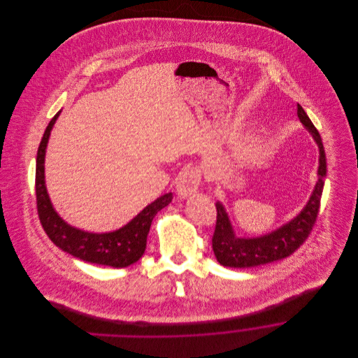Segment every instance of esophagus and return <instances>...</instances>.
<instances>
[{"label":"esophagus","mask_w":358,"mask_h":358,"mask_svg":"<svg viewBox=\"0 0 358 358\" xmlns=\"http://www.w3.org/2000/svg\"><path fill=\"white\" fill-rule=\"evenodd\" d=\"M200 180H201V175L196 169H187L182 172L176 186L179 196L183 199L193 196L200 187Z\"/></svg>","instance_id":"esophagus-1"}]
</instances>
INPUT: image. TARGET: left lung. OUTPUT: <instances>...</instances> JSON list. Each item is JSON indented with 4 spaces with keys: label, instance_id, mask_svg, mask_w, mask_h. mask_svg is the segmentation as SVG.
Returning a JSON list of instances; mask_svg holds the SVG:
<instances>
[{
    "label": "left lung",
    "instance_id": "8db88e82",
    "mask_svg": "<svg viewBox=\"0 0 358 358\" xmlns=\"http://www.w3.org/2000/svg\"><path fill=\"white\" fill-rule=\"evenodd\" d=\"M296 113L301 122L311 132L320 149L318 182L315 189L305 209L294 220L281 229L257 238H237L231 230L224 208L216 203V224L212 236V250L217 262L226 267H255L292 255L306 241L315 224L324 189V178L327 175V158L321 136L299 103L296 106Z\"/></svg>",
    "mask_w": 358,
    "mask_h": 358
}]
</instances>
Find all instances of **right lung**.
Wrapping results in <instances>:
<instances>
[{"label": "right lung", "instance_id": "right-lung-1", "mask_svg": "<svg viewBox=\"0 0 358 358\" xmlns=\"http://www.w3.org/2000/svg\"><path fill=\"white\" fill-rule=\"evenodd\" d=\"M59 113L55 114L44 132L36 164V201L43 229L55 245L84 262L111 267L131 266L145 254L153 217L158 210L171 203L172 194L168 193L161 196L122 229L111 233H88L64 223L52 208L44 180L45 149L52 127Z\"/></svg>", "mask_w": 358, "mask_h": 358}]
</instances>
